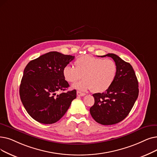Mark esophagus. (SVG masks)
<instances>
[{"label": "esophagus", "instance_id": "esophagus-1", "mask_svg": "<svg viewBox=\"0 0 157 157\" xmlns=\"http://www.w3.org/2000/svg\"><path fill=\"white\" fill-rule=\"evenodd\" d=\"M77 95H78V96H84V95H85V94L79 91H78L77 92Z\"/></svg>", "mask_w": 157, "mask_h": 157}]
</instances>
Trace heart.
I'll return each instance as SVG.
<instances>
[{
	"mask_svg": "<svg viewBox=\"0 0 157 157\" xmlns=\"http://www.w3.org/2000/svg\"><path fill=\"white\" fill-rule=\"evenodd\" d=\"M117 67L110 59H102L89 54L81 56L74 62V67L65 65L62 70L63 78L68 83H75L81 78L83 80L72 85L81 91L92 90L101 93L111 86L116 78Z\"/></svg>",
	"mask_w": 157,
	"mask_h": 157,
	"instance_id": "b5f03b06",
	"label": "heart"
}]
</instances>
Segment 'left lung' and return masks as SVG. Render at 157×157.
<instances>
[{
    "label": "left lung",
    "instance_id": "8db88e82",
    "mask_svg": "<svg viewBox=\"0 0 157 157\" xmlns=\"http://www.w3.org/2000/svg\"><path fill=\"white\" fill-rule=\"evenodd\" d=\"M112 58L117 73L111 86L103 93L94 94V105L90 108L93 119L103 125L117 124L130 112L139 95L138 80L132 66L117 55L109 53L101 57Z\"/></svg>",
    "mask_w": 157,
    "mask_h": 157
}]
</instances>
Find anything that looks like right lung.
Listing matches in <instances>:
<instances>
[{"mask_svg":"<svg viewBox=\"0 0 157 157\" xmlns=\"http://www.w3.org/2000/svg\"><path fill=\"white\" fill-rule=\"evenodd\" d=\"M74 58L52 51L26 65L20 85V96L27 112L35 121L46 124L56 122L76 99V90L56 94L69 86L62 70Z\"/></svg>","mask_w":157,"mask_h":157,"instance_id":"1","label":"right lung"}]
</instances>
